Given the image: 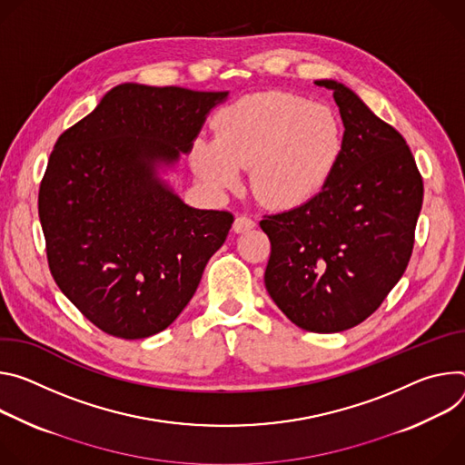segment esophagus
<instances>
[{"instance_id": "esophagus-1", "label": "esophagus", "mask_w": 465, "mask_h": 465, "mask_svg": "<svg viewBox=\"0 0 465 465\" xmlns=\"http://www.w3.org/2000/svg\"><path fill=\"white\" fill-rule=\"evenodd\" d=\"M254 225H256V223H254L252 218H249V216H245V214H240V216H236L232 229H234V232H245V231L252 229Z\"/></svg>"}]
</instances>
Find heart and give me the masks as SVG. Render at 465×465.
<instances>
[{"label":"heart","instance_id":"1","mask_svg":"<svg viewBox=\"0 0 465 465\" xmlns=\"http://www.w3.org/2000/svg\"><path fill=\"white\" fill-rule=\"evenodd\" d=\"M341 151L334 114L297 95L270 92L242 99L216 122V138H197L192 166L218 192L240 186L249 170L252 193L277 209L302 203L322 188Z\"/></svg>","mask_w":465,"mask_h":465}]
</instances>
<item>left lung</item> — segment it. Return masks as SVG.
Instances as JSON below:
<instances>
[{"instance_id": "left-lung-1", "label": "left lung", "mask_w": 465, "mask_h": 465, "mask_svg": "<svg viewBox=\"0 0 465 465\" xmlns=\"http://www.w3.org/2000/svg\"><path fill=\"white\" fill-rule=\"evenodd\" d=\"M343 120L340 157L312 199L261 222L272 243L266 290L311 332L368 320L402 277L414 249L423 179L406 140L352 90L323 79Z\"/></svg>"}]
</instances>
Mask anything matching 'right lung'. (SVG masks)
Here are the masks:
<instances>
[{
    "instance_id": "right-lung-1",
    "label": "right lung",
    "mask_w": 465,
    "mask_h": 465,
    "mask_svg": "<svg viewBox=\"0 0 465 465\" xmlns=\"http://www.w3.org/2000/svg\"><path fill=\"white\" fill-rule=\"evenodd\" d=\"M227 92L118 84L66 129L38 190L49 272L97 329L140 340L172 325L234 222L154 175L192 149Z\"/></svg>"
}]
</instances>
